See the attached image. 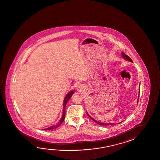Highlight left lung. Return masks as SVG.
<instances>
[{
	"mask_svg": "<svg viewBox=\"0 0 160 160\" xmlns=\"http://www.w3.org/2000/svg\"><path fill=\"white\" fill-rule=\"evenodd\" d=\"M121 55H122V56L123 57V58L125 59L126 60H128V61H129V62H132V60L127 55H125V53H124V52H122L121 53ZM140 88V87H139ZM138 98H139V96H138V100H137V103H138ZM87 114L88 115V116H89V118H91L92 120L93 121H94L96 123H97V124H99V125H105V126H107V125H113V124H115L113 123V124H112V123H103V122H99V121H98L96 120L95 119H93V118H92L91 116H90V115H89L88 113L87 112Z\"/></svg>",
	"mask_w": 160,
	"mask_h": 160,
	"instance_id": "8db88e82",
	"label": "left lung"
}]
</instances>
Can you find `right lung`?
Returning a JSON list of instances; mask_svg holds the SVG:
<instances>
[{
    "mask_svg": "<svg viewBox=\"0 0 160 160\" xmlns=\"http://www.w3.org/2000/svg\"><path fill=\"white\" fill-rule=\"evenodd\" d=\"M74 93V91H71L69 92L68 93L67 95H66L65 98H64V102H63V111H62V117L60 118V120H59L58 123L55 125H53L51 126L50 127L48 128H46V129H44V130H51V129H53L55 128H56L57 127H58L59 125L61 124H62V122L64 120V118H65V106L66 104L67 103V102L70 99V98H71L72 95Z\"/></svg>",
    "mask_w": 160,
    "mask_h": 160,
    "instance_id": "add662e5",
    "label": "right lung"
}]
</instances>
